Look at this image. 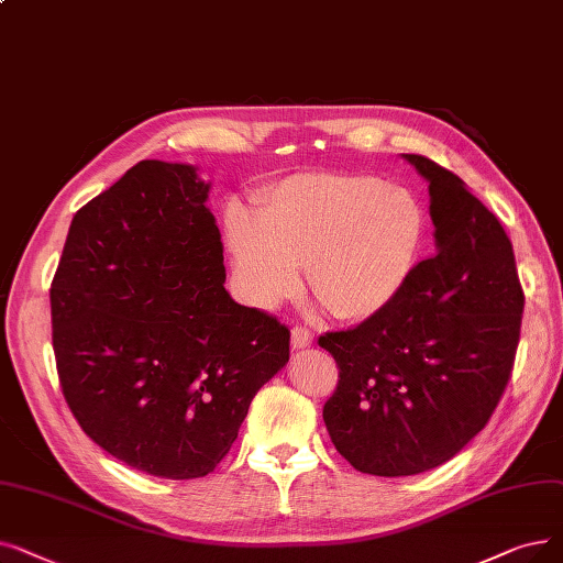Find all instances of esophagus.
<instances>
[{
  "instance_id": "esophagus-1",
  "label": "esophagus",
  "mask_w": 563,
  "mask_h": 563,
  "mask_svg": "<svg viewBox=\"0 0 563 563\" xmlns=\"http://www.w3.org/2000/svg\"><path fill=\"white\" fill-rule=\"evenodd\" d=\"M312 345V331L306 327H295L291 329V347L295 350H306Z\"/></svg>"
}]
</instances>
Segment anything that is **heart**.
Masks as SVG:
<instances>
[{
  "instance_id": "b5f03b06",
  "label": "heart",
  "mask_w": 563,
  "mask_h": 563,
  "mask_svg": "<svg viewBox=\"0 0 563 563\" xmlns=\"http://www.w3.org/2000/svg\"><path fill=\"white\" fill-rule=\"evenodd\" d=\"M423 211L405 188L365 175H297L262 195L260 216L232 205L225 236L246 297L276 306L299 287L338 320H368L396 301L417 264Z\"/></svg>"
}]
</instances>
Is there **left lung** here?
Segmentation results:
<instances>
[{"instance_id":"left-lung-1","label":"left lung","mask_w":563,"mask_h":563,"mask_svg":"<svg viewBox=\"0 0 563 563\" xmlns=\"http://www.w3.org/2000/svg\"><path fill=\"white\" fill-rule=\"evenodd\" d=\"M428 179L437 251L396 301L320 335L338 365L324 402L335 451L373 476H411L457 455L510 379L525 291L497 216L451 169L402 154Z\"/></svg>"}]
</instances>
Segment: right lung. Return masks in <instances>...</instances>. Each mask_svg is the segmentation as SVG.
I'll list each match as a JSON object with an SVG mask.
<instances>
[{"label": "right lung", "instance_id": "obj_1", "mask_svg": "<svg viewBox=\"0 0 563 563\" xmlns=\"http://www.w3.org/2000/svg\"><path fill=\"white\" fill-rule=\"evenodd\" d=\"M192 165L140 161L76 216L51 285L62 394L87 437L173 481L218 467L289 329L223 287V241Z\"/></svg>", "mask_w": 563, "mask_h": 563}]
</instances>
